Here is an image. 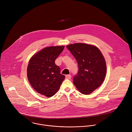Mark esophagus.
Returning a JSON list of instances; mask_svg holds the SVG:
<instances>
[{
    "mask_svg": "<svg viewBox=\"0 0 132 132\" xmlns=\"http://www.w3.org/2000/svg\"><path fill=\"white\" fill-rule=\"evenodd\" d=\"M71 75H66V76H65V78L66 79H71Z\"/></svg>",
    "mask_w": 132,
    "mask_h": 132,
    "instance_id": "obj_1",
    "label": "esophagus"
}]
</instances>
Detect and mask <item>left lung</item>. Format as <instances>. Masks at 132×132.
Wrapping results in <instances>:
<instances>
[{
	"label": "left lung",
	"mask_w": 132,
	"mask_h": 132,
	"mask_svg": "<svg viewBox=\"0 0 132 132\" xmlns=\"http://www.w3.org/2000/svg\"><path fill=\"white\" fill-rule=\"evenodd\" d=\"M66 47L78 65V71L73 78V83L81 93L89 95L104 80L106 67L103 56L98 47L92 45L75 43Z\"/></svg>",
	"instance_id": "8db88e82"
}]
</instances>
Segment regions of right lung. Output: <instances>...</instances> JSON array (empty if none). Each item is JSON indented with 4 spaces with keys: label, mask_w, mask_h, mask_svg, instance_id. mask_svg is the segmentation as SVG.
Masks as SVG:
<instances>
[{
    "label": "right lung",
    "mask_w": 132,
    "mask_h": 132,
    "mask_svg": "<svg viewBox=\"0 0 132 132\" xmlns=\"http://www.w3.org/2000/svg\"><path fill=\"white\" fill-rule=\"evenodd\" d=\"M64 48V46L45 47L34 55L29 61L27 68L29 81L35 91L47 97L53 96L65 79L60 67L55 64Z\"/></svg>",
    "instance_id": "1"
}]
</instances>
